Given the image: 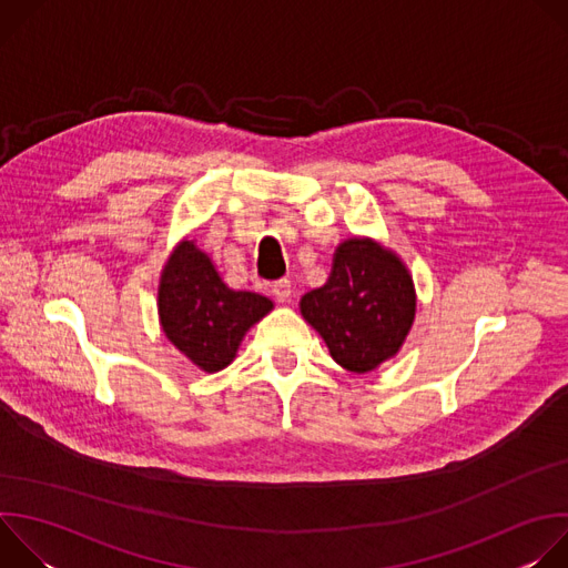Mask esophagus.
Masks as SVG:
<instances>
[{
    "mask_svg": "<svg viewBox=\"0 0 568 568\" xmlns=\"http://www.w3.org/2000/svg\"><path fill=\"white\" fill-rule=\"evenodd\" d=\"M272 294H274V298H276L278 303H290V301H292V285H290V281H287V278L276 281V283L272 285Z\"/></svg>",
    "mask_w": 568,
    "mask_h": 568,
    "instance_id": "obj_1",
    "label": "esophagus"
}]
</instances>
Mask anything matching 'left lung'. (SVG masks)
<instances>
[{
  "mask_svg": "<svg viewBox=\"0 0 568 568\" xmlns=\"http://www.w3.org/2000/svg\"><path fill=\"white\" fill-rule=\"evenodd\" d=\"M416 303L402 258L377 240L355 235L335 250L326 285L303 294L298 307L339 366L371 373L407 342Z\"/></svg>",
  "mask_w": 568,
  "mask_h": 568,
  "instance_id": "left-lung-1",
  "label": "left lung"
}]
</instances>
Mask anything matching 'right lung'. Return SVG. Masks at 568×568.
<instances>
[{"mask_svg":"<svg viewBox=\"0 0 568 568\" xmlns=\"http://www.w3.org/2000/svg\"><path fill=\"white\" fill-rule=\"evenodd\" d=\"M156 310L166 339L200 371L217 373L235 359L242 339L274 310V301L229 287L211 256L184 237L161 270Z\"/></svg>","mask_w":568,"mask_h":568,"instance_id":"add662e5","label":"right lung"}]
</instances>
